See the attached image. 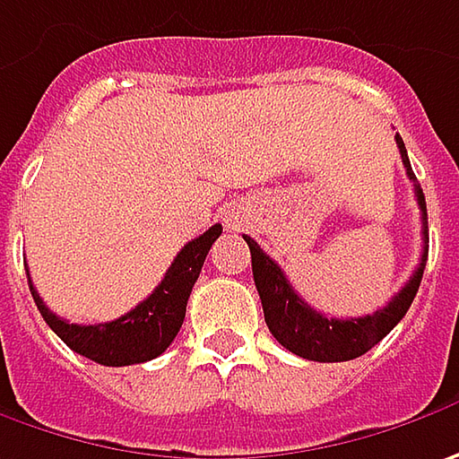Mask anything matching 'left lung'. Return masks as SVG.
<instances>
[{"mask_svg": "<svg viewBox=\"0 0 459 459\" xmlns=\"http://www.w3.org/2000/svg\"><path fill=\"white\" fill-rule=\"evenodd\" d=\"M395 143L401 149V159H403L409 179L416 182V174L411 169L409 153H406L401 135H395ZM413 192H416V203L421 210V233H424V249H421L419 267L413 269L409 282L390 298L385 308L375 310L372 316H362V318H326L324 313L310 308L308 303L292 290L280 264L274 259H269L254 238L244 236L251 251V272H254V285L262 298L264 321H267L272 336L282 347L303 359H313V362H347L354 357H362L365 351H369L380 339H385L390 331L395 329V324L406 316V310L411 308V303L419 292L429 256L427 200H424V192L419 185H413Z\"/></svg>", "mask_w": 459, "mask_h": 459, "instance_id": "obj_1", "label": "left lung"}]
</instances>
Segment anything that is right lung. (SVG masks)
Segmentation results:
<instances>
[{
	"label": "right lung",
	"mask_w": 459,
	"mask_h": 459,
	"mask_svg": "<svg viewBox=\"0 0 459 459\" xmlns=\"http://www.w3.org/2000/svg\"><path fill=\"white\" fill-rule=\"evenodd\" d=\"M221 233H223V226L215 223L203 236L190 241L171 262L161 285L130 313L108 324L82 326V324H69L58 318L43 303L38 290L32 288L30 274H28L32 300L40 310L43 321L76 354L87 357L91 362H100L105 368H126V365L149 362L169 347L174 336L182 329L192 288L200 277V269L205 264L210 247L215 244Z\"/></svg>",
	"instance_id": "1"
}]
</instances>
